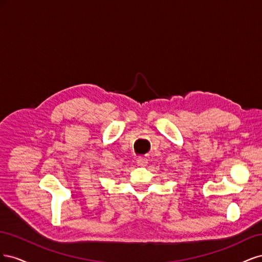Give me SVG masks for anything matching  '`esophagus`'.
I'll return each instance as SVG.
<instances>
[{"instance_id": "obj_1", "label": "esophagus", "mask_w": 262, "mask_h": 262, "mask_svg": "<svg viewBox=\"0 0 262 262\" xmlns=\"http://www.w3.org/2000/svg\"><path fill=\"white\" fill-rule=\"evenodd\" d=\"M147 158H145V157H139L138 158V164L140 165V166H146L147 165Z\"/></svg>"}]
</instances>
